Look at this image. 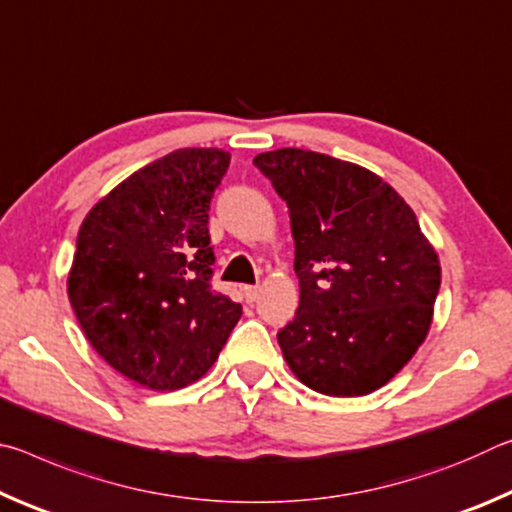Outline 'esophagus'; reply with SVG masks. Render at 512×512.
I'll return each instance as SVG.
<instances>
[{
	"label": "esophagus",
	"instance_id": "34e87169",
	"mask_svg": "<svg viewBox=\"0 0 512 512\" xmlns=\"http://www.w3.org/2000/svg\"><path fill=\"white\" fill-rule=\"evenodd\" d=\"M244 296L248 302H255L259 298V287H244Z\"/></svg>",
	"mask_w": 512,
	"mask_h": 512
}]
</instances>
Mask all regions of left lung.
I'll return each mask as SVG.
<instances>
[{
	"instance_id": "obj_1",
	"label": "left lung",
	"mask_w": 512,
	"mask_h": 512,
	"mask_svg": "<svg viewBox=\"0 0 512 512\" xmlns=\"http://www.w3.org/2000/svg\"><path fill=\"white\" fill-rule=\"evenodd\" d=\"M291 212L298 311L277 332L311 391L361 397L388 384L429 334L440 259L415 212L377 173L332 155H255Z\"/></svg>"
}]
</instances>
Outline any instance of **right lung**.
Here are the masks:
<instances>
[{"mask_svg":"<svg viewBox=\"0 0 512 512\" xmlns=\"http://www.w3.org/2000/svg\"><path fill=\"white\" fill-rule=\"evenodd\" d=\"M223 149H178L94 203L76 237L67 296L103 361L149 391H178L219 359L241 305L210 289L207 210Z\"/></svg>","mask_w":512,"mask_h":512,"instance_id":"add662e5","label":"right lung"}]
</instances>
